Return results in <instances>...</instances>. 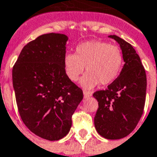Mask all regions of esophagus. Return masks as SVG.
<instances>
[{"label":"esophagus","mask_w":157,"mask_h":157,"mask_svg":"<svg viewBox=\"0 0 157 157\" xmlns=\"http://www.w3.org/2000/svg\"><path fill=\"white\" fill-rule=\"evenodd\" d=\"M91 95H92V93L83 91V97H84V99H88V98L91 97Z\"/></svg>","instance_id":"34e87169"}]
</instances>
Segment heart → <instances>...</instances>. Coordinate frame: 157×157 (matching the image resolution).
Segmentation results:
<instances>
[{
    "label": "heart",
    "instance_id": "1",
    "mask_svg": "<svg viewBox=\"0 0 157 157\" xmlns=\"http://www.w3.org/2000/svg\"><path fill=\"white\" fill-rule=\"evenodd\" d=\"M123 54L116 45L102 41H88L77 46L75 54L67 53L63 58L67 77L73 82L79 79L84 67L87 74L81 79V85L92 89L97 84L113 83L121 73Z\"/></svg>",
    "mask_w": 157,
    "mask_h": 157
}]
</instances>
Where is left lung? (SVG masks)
Masks as SVG:
<instances>
[{
    "mask_svg": "<svg viewBox=\"0 0 157 157\" xmlns=\"http://www.w3.org/2000/svg\"><path fill=\"white\" fill-rule=\"evenodd\" d=\"M120 44L124 64L120 76L93 96L99 102L94 116L97 132L105 139L127 136L136 127L146 102V74L139 55L129 42L110 35Z\"/></svg>",
    "mask_w": 157,
    "mask_h": 157,
    "instance_id": "8db88e82",
    "label": "left lung"
}]
</instances>
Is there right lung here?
Listing matches in <instances>:
<instances>
[{
    "mask_svg": "<svg viewBox=\"0 0 157 157\" xmlns=\"http://www.w3.org/2000/svg\"><path fill=\"white\" fill-rule=\"evenodd\" d=\"M67 36L41 35L28 42L12 68L18 112L25 125L37 136L58 140L72 126V115L83 91L65 74Z\"/></svg>",
    "mask_w": 157,
    "mask_h": 157,
    "instance_id": "add662e5",
    "label": "right lung"
}]
</instances>
